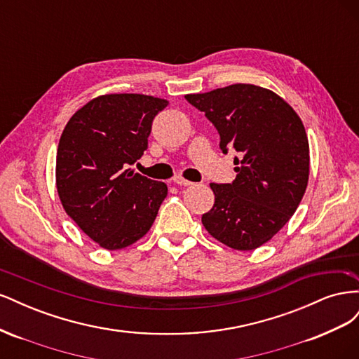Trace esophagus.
I'll return each instance as SVG.
<instances>
[{"label": "esophagus", "mask_w": 359, "mask_h": 359, "mask_svg": "<svg viewBox=\"0 0 359 359\" xmlns=\"http://www.w3.org/2000/svg\"><path fill=\"white\" fill-rule=\"evenodd\" d=\"M173 182H175L177 186H184V187L193 186V182H191V181H189V180H184V178H181V177H175V178H173Z\"/></svg>", "instance_id": "obj_1"}]
</instances>
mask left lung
<instances>
[{"mask_svg": "<svg viewBox=\"0 0 359 359\" xmlns=\"http://www.w3.org/2000/svg\"><path fill=\"white\" fill-rule=\"evenodd\" d=\"M186 100L210 119L223 154H238L236 178L210 184L215 202L202 223L215 240L255 250L283 227L306 193L309 139L297 112L276 93L235 83Z\"/></svg>", "mask_w": 359, "mask_h": 359, "instance_id": "8db88e82", "label": "left lung"}]
</instances>
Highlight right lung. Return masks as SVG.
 Returning <instances> with one entry per match:
<instances>
[{"instance_id": "obj_1", "label": "right lung", "mask_w": 359, "mask_h": 359, "mask_svg": "<svg viewBox=\"0 0 359 359\" xmlns=\"http://www.w3.org/2000/svg\"><path fill=\"white\" fill-rule=\"evenodd\" d=\"M168 104L144 94L102 95L81 107L61 135L57 153L61 203L106 250L140 240L168 196L165 182L128 168L144 156L154 118Z\"/></svg>"}]
</instances>
